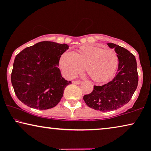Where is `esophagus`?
<instances>
[{"instance_id":"obj_1","label":"esophagus","mask_w":151,"mask_h":151,"mask_svg":"<svg viewBox=\"0 0 151 151\" xmlns=\"http://www.w3.org/2000/svg\"><path fill=\"white\" fill-rule=\"evenodd\" d=\"M72 83L76 84H80L82 83V81H80V80H73V81L72 82Z\"/></svg>"}]
</instances>
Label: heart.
Masks as SVG:
<instances>
[{
    "mask_svg": "<svg viewBox=\"0 0 151 151\" xmlns=\"http://www.w3.org/2000/svg\"><path fill=\"white\" fill-rule=\"evenodd\" d=\"M118 62L113 50L86 45L80 47L73 53H64L60 59V67L68 78L75 77L85 67L91 79L96 82H104L114 75Z\"/></svg>",
    "mask_w": 151,
    "mask_h": 151,
    "instance_id": "1",
    "label": "heart"
}]
</instances>
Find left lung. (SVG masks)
Wrapping results in <instances>:
<instances>
[{
    "label": "left lung",
    "instance_id": "left-lung-1",
    "mask_svg": "<svg viewBox=\"0 0 151 151\" xmlns=\"http://www.w3.org/2000/svg\"><path fill=\"white\" fill-rule=\"evenodd\" d=\"M107 45L115 49L118 58L117 75L104 85L94 86L93 91L83 97L88 106L103 112L117 110L127 104L138 84L137 66L135 55L119 45L113 43Z\"/></svg>",
    "mask_w": 151,
    "mask_h": 151
}]
</instances>
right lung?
<instances>
[{
    "mask_svg": "<svg viewBox=\"0 0 151 151\" xmlns=\"http://www.w3.org/2000/svg\"><path fill=\"white\" fill-rule=\"evenodd\" d=\"M69 49L67 44L42 41L16 55L11 81L18 100L31 108L45 110L58 104L67 85L62 77L60 58Z\"/></svg>",
    "mask_w": 151,
    "mask_h": 151,
    "instance_id": "obj_1",
    "label": "right lung"
}]
</instances>
